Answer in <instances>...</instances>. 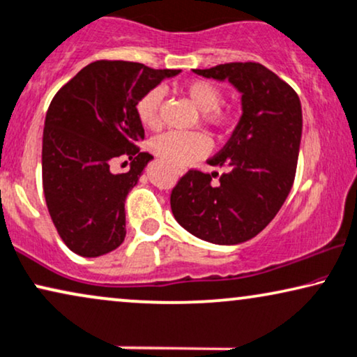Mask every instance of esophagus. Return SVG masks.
I'll return each instance as SVG.
<instances>
[{
    "label": "esophagus",
    "mask_w": 357,
    "mask_h": 357,
    "mask_svg": "<svg viewBox=\"0 0 357 357\" xmlns=\"http://www.w3.org/2000/svg\"><path fill=\"white\" fill-rule=\"evenodd\" d=\"M178 174H183V173H181V171H178Z\"/></svg>",
    "instance_id": "esophagus-1"
}]
</instances>
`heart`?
Returning a JSON list of instances; mask_svg holds the SVG:
<instances>
[{
  "label": "heart",
  "instance_id": "1",
  "mask_svg": "<svg viewBox=\"0 0 357 357\" xmlns=\"http://www.w3.org/2000/svg\"><path fill=\"white\" fill-rule=\"evenodd\" d=\"M184 92L191 102L204 114V119L212 125H222L224 114L220 112V103L224 100L222 90L207 80H191L184 85ZM163 102V90L151 89L137 103L138 119L148 128H158L160 125V107ZM151 150L166 163L188 166L199 160L209 151V142L201 133L169 132L160 135L151 142Z\"/></svg>",
  "mask_w": 357,
  "mask_h": 357
}]
</instances>
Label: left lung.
Instances as JSON below:
<instances>
[{
	"label": "left lung",
	"instance_id": "left-lung-1",
	"mask_svg": "<svg viewBox=\"0 0 357 357\" xmlns=\"http://www.w3.org/2000/svg\"><path fill=\"white\" fill-rule=\"evenodd\" d=\"M192 72L234 85L242 115L222 150L207 161L227 173L214 184V174L188 171L171 192V211L197 238L237 245L264 231L290 192L303 130L301 103L290 85L257 62Z\"/></svg>",
	"mask_w": 357,
	"mask_h": 357
}]
</instances>
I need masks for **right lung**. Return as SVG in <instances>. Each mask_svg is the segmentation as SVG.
I'll return each instance as SVG.
<instances>
[{
	"instance_id": "right-lung-1",
	"label": "right lung",
	"mask_w": 357,
	"mask_h": 357,
	"mask_svg": "<svg viewBox=\"0 0 357 357\" xmlns=\"http://www.w3.org/2000/svg\"><path fill=\"white\" fill-rule=\"evenodd\" d=\"M179 72L97 61L54 96L44 121L43 188L59 236L77 255H105L125 241L126 196L153 160L138 148L145 130L137 103ZM119 159L130 160L126 174L113 173Z\"/></svg>"
}]
</instances>
